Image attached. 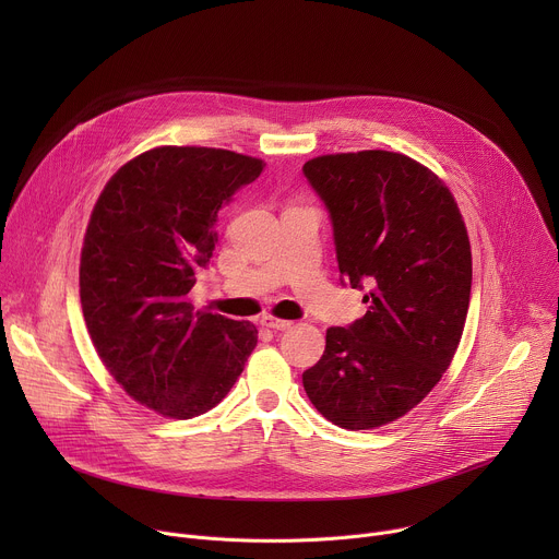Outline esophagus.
Instances as JSON below:
<instances>
[{
  "label": "esophagus",
  "mask_w": 559,
  "mask_h": 559,
  "mask_svg": "<svg viewBox=\"0 0 559 559\" xmlns=\"http://www.w3.org/2000/svg\"><path fill=\"white\" fill-rule=\"evenodd\" d=\"M261 323L274 332H285L292 328V321H283V318H274V316H263Z\"/></svg>",
  "instance_id": "esophagus-1"
}]
</instances>
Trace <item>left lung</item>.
Listing matches in <instances>:
<instances>
[{"label": "left lung", "instance_id": "obj_1", "mask_svg": "<svg viewBox=\"0 0 559 559\" xmlns=\"http://www.w3.org/2000/svg\"><path fill=\"white\" fill-rule=\"evenodd\" d=\"M302 175L330 212L341 283L367 292V313L328 330L302 386L334 425L382 427L423 401L457 349L471 296L466 227L449 188L405 154H325Z\"/></svg>", "mask_w": 559, "mask_h": 559}]
</instances>
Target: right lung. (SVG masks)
I'll return each instance as SVG.
<instances>
[{"label":"right lung","instance_id":"add662e5","mask_svg":"<svg viewBox=\"0 0 559 559\" xmlns=\"http://www.w3.org/2000/svg\"><path fill=\"white\" fill-rule=\"evenodd\" d=\"M263 162L216 147H154L104 188L82 250L79 296L93 345L136 403L188 420L218 405L259 332L194 311L188 292L207 267L218 210Z\"/></svg>","mask_w":559,"mask_h":559}]
</instances>
